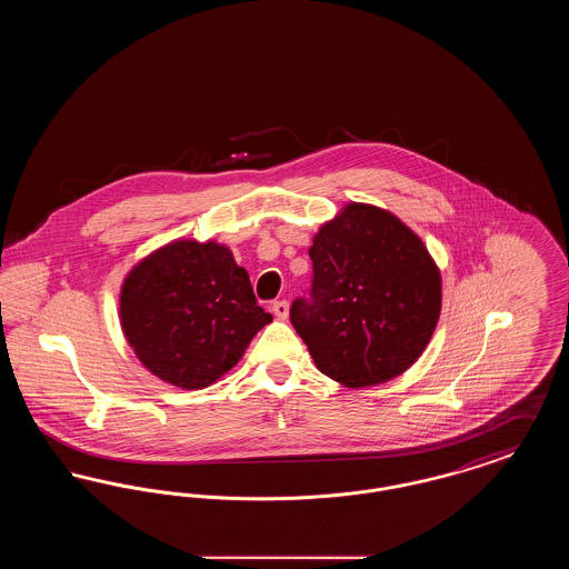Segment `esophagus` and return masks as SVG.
<instances>
[{
    "instance_id": "34e87169",
    "label": "esophagus",
    "mask_w": 569,
    "mask_h": 569,
    "mask_svg": "<svg viewBox=\"0 0 569 569\" xmlns=\"http://www.w3.org/2000/svg\"><path fill=\"white\" fill-rule=\"evenodd\" d=\"M272 313H274L279 320H288V316H290V305H288V300H274V302H272Z\"/></svg>"
}]
</instances>
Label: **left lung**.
<instances>
[{
    "label": "left lung",
    "mask_w": 569,
    "mask_h": 569,
    "mask_svg": "<svg viewBox=\"0 0 569 569\" xmlns=\"http://www.w3.org/2000/svg\"><path fill=\"white\" fill-rule=\"evenodd\" d=\"M309 256V298L292 302L290 320L316 367L348 388L407 371L441 311V274L420 237L390 211L350 202Z\"/></svg>",
    "instance_id": "1"
}]
</instances>
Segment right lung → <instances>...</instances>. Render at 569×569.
<instances>
[{
    "mask_svg": "<svg viewBox=\"0 0 569 569\" xmlns=\"http://www.w3.org/2000/svg\"><path fill=\"white\" fill-rule=\"evenodd\" d=\"M119 318L138 360L186 390L228 373L272 322L226 244L186 239L163 244L128 272Z\"/></svg>",
    "mask_w": 569,
    "mask_h": 569,
    "instance_id": "add662e5",
    "label": "right lung"
}]
</instances>
